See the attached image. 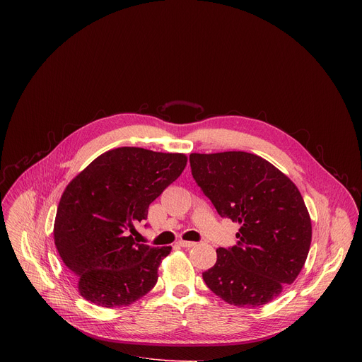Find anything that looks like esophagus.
<instances>
[{
	"label": "esophagus",
	"instance_id": "34e87169",
	"mask_svg": "<svg viewBox=\"0 0 362 362\" xmlns=\"http://www.w3.org/2000/svg\"><path fill=\"white\" fill-rule=\"evenodd\" d=\"M179 245L182 247H193L196 243L194 242H190V240H179Z\"/></svg>",
	"mask_w": 362,
	"mask_h": 362
}]
</instances>
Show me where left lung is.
<instances>
[{
    "mask_svg": "<svg viewBox=\"0 0 362 362\" xmlns=\"http://www.w3.org/2000/svg\"><path fill=\"white\" fill-rule=\"evenodd\" d=\"M193 179L222 218L240 223L238 243L216 249L203 272L208 288L236 306H261L299 275L313 225L293 185L268 160L246 151L190 154Z\"/></svg>",
    "mask_w": 362,
    "mask_h": 362,
    "instance_id": "obj_1",
    "label": "left lung"
}]
</instances>
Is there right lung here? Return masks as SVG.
Masks as SVG:
<instances>
[{
  "label": "right lung",
  "mask_w": 362,
  "mask_h": 362,
  "mask_svg": "<svg viewBox=\"0 0 362 362\" xmlns=\"http://www.w3.org/2000/svg\"><path fill=\"white\" fill-rule=\"evenodd\" d=\"M183 153L117 147L100 154L66 187L54 243L80 295L105 308L127 306L158 282L172 247L136 243L134 223L186 168Z\"/></svg>",
  "instance_id": "right-lung-1"
}]
</instances>
